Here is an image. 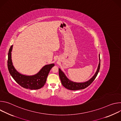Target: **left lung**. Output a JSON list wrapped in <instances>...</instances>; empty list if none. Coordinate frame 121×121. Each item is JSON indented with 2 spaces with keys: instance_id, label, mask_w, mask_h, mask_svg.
Instances as JSON below:
<instances>
[{
  "instance_id": "1",
  "label": "left lung",
  "mask_w": 121,
  "mask_h": 121,
  "mask_svg": "<svg viewBox=\"0 0 121 121\" xmlns=\"http://www.w3.org/2000/svg\"><path fill=\"white\" fill-rule=\"evenodd\" d=\"M99 64L98 66L97 70L95 74V75L91 78L90 80L81 83H78L75 82L70 80L69 79L65 76V73L59 68V76L61 81V83L64 87L66 88L68 90H72V91H76L79 90H82L90 86L92 82L94 80L95 78H96L100 68V56L99 55Z\"/></svg>"
}]
</instances>
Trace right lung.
I'll use <instances>...</instances> for the list:
<instances>
[{
	"label": "right lung",
	"instance_id": "right-lung-1",
	"mask_svg": "<svg viewBox=\"0 0 121 121\" xmlns=\"http://www.w3.org/2000/svg\"><path fill=\"white\" fill-rule=\"evenodd\" d=\"M13 45L10 47L8 53V67L9 72L16 82L22 87L30 90H38L46 83L48 75L54 65L51 64L44 65L40 71L33 76H26L20 74L14 68L11 60V51Z\"/></svg>",
	"mask_w": 121,
	"mask_h": 121
}]
</instances>
